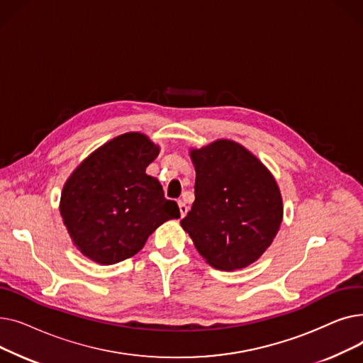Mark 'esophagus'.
Listing matches in <instances>:
<instances>
[{
	"instance_id": "obj_1",
	"label": "esophagus",
	"mask_w": 363,
	"mask_h": 363,
	"mask_svg": "<svg viewBox=\"0 0 363 363\" xmlns=\"http://www.w3.org/2000/svg\"><path fill=\"white\" fill-rule=\"evenodd\" d=\"M178 206H179V212H181V216L184 218L185 215H186V212H188V206L182 201V200H178Z\"/></svg>"
}]
</instances>
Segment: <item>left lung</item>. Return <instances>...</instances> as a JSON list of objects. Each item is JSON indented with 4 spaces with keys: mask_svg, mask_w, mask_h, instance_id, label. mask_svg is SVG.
<instances>
[{
    "mask_svg": "<svg viewBox=\"0 0 363 363\" xmlns=\"http://www.w3.org/2000/svg\"><path fill=\"white\" fill-rule=\"evenodd\" d=\"M196 200L181 220L208 264L234 271L256 262L282 220L278 185L250 151L219 140L191 151Z\"/></svg>",
    "mask_w": 363,
    "mask_h": 363,
    "instance_id": "left-lung-1",
    "label": "left lung"
}]
</instances>
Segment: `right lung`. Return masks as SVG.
Listing matches in <instances>:
<instances>
[{"label":"right lung","mask_w":363,"mask_h":363,"mask_svg":"<svg viewBox=\"0 0 363 363\" xmlns=\"http://www.w3.org/2000/svg\"><path fill=\"white\" fill-rule=\"evenodd\" d=\"M159 147L129 132L100 147L67 179L60 213L78 250L113 264L137 255L148 235L181 218L177 201L164 199L160 182L145 174Z\"/></svg>","instance_id":"1"}]
</instances>
